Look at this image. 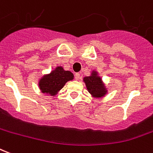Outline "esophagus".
<instances>
[{"mask_svg":"<svg viewBox=\"0 0 153 153\" xmlns=\"http://www.w3.org/2000/svg\"><path fill=\"white\" fill-rule=\"evenodd\" d=\"M80 78H81V75H80V73H78V72L76 73V74H75V79H76V80H80Z\"/></svg>","mask_w":153,"mask_h":153,"instance_id":"1","label":"esophagus"}]
</instances>
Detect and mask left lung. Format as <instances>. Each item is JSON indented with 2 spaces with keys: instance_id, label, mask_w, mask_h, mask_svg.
Returning <instances> with one entry per match:
<instances>
[{
  "instance_id": "8db88e82",
  "label": "left lung",
  "mask_w": 153,
  "mask_h": 153,
  "mask_svg": "<svg viewBox=\"0 0 153 153\" xmlns=\"http://www.w3.org/2000/svg\"><path fill=\"white\" fill-rule=\"evenodd\" d=\"M84 82L89 92L96 97H101L106 93L105 88L103 85L101 79L96 76V72H93L91 76H86L84 78Z\"/></svg>"
}]
</instances>
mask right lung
Listing matches in <instances>:
<instances>
[{
    "instance_id": "add662e5",
    "label": "right lung",
    "mask_w": 153,
    "mask_h": 153,
    "mask_svg": "<svg viewBox=\"0 0 153 153\" xmlns=\"http://www.w3.org/2000/svg\"><path fill=\"white\" fill-rule=\"evenodd\" d=\"M73 79V74L71 71H64L62 67H57L50 74L44 76L39 81V87L43 93L54 96L60 91L66 82Z\"/></svg>"
}]
</instances>
